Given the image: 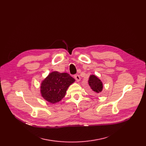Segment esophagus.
<instances>
[{
  "label": "esophagus",
  "instance_id": "esophagus-1",
  "mask_svg": "<svg viewBox=\"0 0 146 146\" xmlns=\"http://www.w3.org/2000/svg\"><path fill=\"white\" fill-rule=\"evenodd\" d=\"M74 78L76 79V82H77L80 80V76H79L78 74H76V75L74 76Z\"/></svg>",
  "mask_w": 146,
  "mask_h": 146
}]
</instances>
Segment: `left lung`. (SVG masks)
<instances>
[{
    "label": "left lung",
    "mask_w": 146,
    "mask_h": 146,
    "mask_svg": "<svg viewBox=\"0 0 146 146\" xmlns=\"http://www.w3.org/2000/svg\"><path fill=\"white\" fill-rule=\"evenodd\" d=\"M88 84L91 89L96 93H100L102 91L103 83L100 79L94 74L90 76Z\"/></svg>",
    "instance_id": "8db88e82"
}]
</instances>
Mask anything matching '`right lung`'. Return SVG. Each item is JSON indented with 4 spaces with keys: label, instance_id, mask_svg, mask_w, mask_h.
<instances>
[{
    "label": "right lung",
    "instance_id": "add662e5",
    "mask_svg": "<svg viewBox=\"0 0 146 146\" xmlns=\"http://www.w3.org/2000/svg\"><path fill=\"white\" fill-rule=\"evenodd\" d=\"M74 82V78L67 73L52 72L41 83V96L49 103H57L64 98L68 88Z\"/></svg>",
    "mask_w": 146,
    "mask_h": 146
}]
</instances>
